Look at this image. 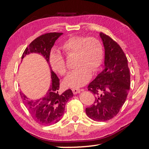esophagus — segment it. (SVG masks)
I'll return each mask as SVG.
<instances>
[{"label":"esophagus","instance_id":"obj_1","mask_svg":"<svg viewBox=\"0 0 149 149\" xmlns=\"http://www.w3.org/2000/svg\"><path fill=\"white\" fill-rule=\"evenodd\" d=\"M72 92L74 93V94H77V93H79L81 91V89H78V88H74V89H72Z\"/></svg>","mask_w":149,"mask_h":149}]
</instances>
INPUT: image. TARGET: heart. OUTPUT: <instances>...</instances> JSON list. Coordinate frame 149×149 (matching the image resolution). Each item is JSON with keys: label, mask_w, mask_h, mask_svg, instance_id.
<instances>
[{"label": "heart", "mask_w": 149, "mask_h": 149, "mask_svg": "<svg viewBox=\"0 0 149 149\" xmlns=\"http://www.w3.org/2000/svg\"><path fill=\"white\" fill-rule=\"evenodd\" d=\"M61 48L65 54H75L74 65L76 67L65 77L64 85L72 88L83 86L90 79L91 71H97L102 64L104 54L102 43L94 37L72 35L63 42ZM49 61L55 72L60 75L66 74V62L60 52L52 50Z\"/></svg>", "instance_id": "obj_1"}]
</instances>
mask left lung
<instances>
[{
  "label": "left lung",
  "instance_id": "8db88e82",
  "mask_svg": "<svg viewBox=\"0 0 149 149\" xmlns=\"http://www.w3.org/2000/svg\"><path fill=\"white\" fill-rule=\"evenodd\" d=\"M100 36L105 49V68L88 85L95 99L85 112L91 119L104 122L116 116L124 104L130 88V74L127 57L120 45L104 33L100 32Z\"/></svg>",
  "mask_w": 149,
  "mask_h": 149
}]
</instances>
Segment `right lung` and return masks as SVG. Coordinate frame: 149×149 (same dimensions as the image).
Listing matches in <instances>:
<instances>
[{
	"label": "right lung",
	"instance_id": "right-lung-1",
	"mask_svg": "<svg viewBox=\"0 0 149 149\" xmlns=\"http://www.w3.org/2000/svg\"><path fill=\"white\" fill-rule=\"evenodd\" d=\"M61 35L62 33L53 32L40 35L26 47L22 56V59L26 54L36 52L42 54L49 64L50 50L56 40ZM50 68L52 82L50 89L44 97L39 100H31L20 92L23 102L28 109L33 119L39 124L46 125L56 123L60 120L64 114L65 104L69 99L73 97L71 89H68L62 93H59L60 79L52 71L51 67Z\"/></svg>",
	"mask_w": 149,
	"mask_h": 149
}]
</instances>
